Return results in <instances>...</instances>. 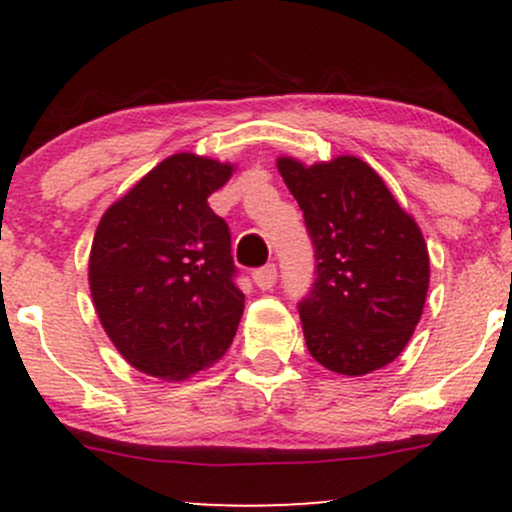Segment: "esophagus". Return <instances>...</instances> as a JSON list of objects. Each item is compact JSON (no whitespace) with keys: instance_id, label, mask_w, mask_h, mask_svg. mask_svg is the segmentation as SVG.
Returning a JSON list of instances; mask_svg holds the SVG:
<instances>
[{"instance_id":"34e87169","label":"esophagus","mask_w":512,"mask_h":512,"mask_svg":"<svg viewBox=\"0 0 512 512\" xmlns=\"http://www.w3.org/2000/svg\"><path fill=\"white\" fill-rule=\"evenodd\" d=\"M252 281L257 284V289H262V291L272 289V286L276 284V267H274V264H264L262 269H255V272H252Z\"/></svg>"}]
</instances>
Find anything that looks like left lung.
I'll return each instance as SVG.
<instances>
[{
	"label": "left lung",
	"mask_w": 512,
	"mask_h": 512,
	"mask_svg": "<svg viewBox=\"0 0 512 512\" xmlns=\"http://www.w3.org/2000/svg\"><path fill=\"white\" fill-rule=\"evenodd\" d=\"M315 245V284L298 305L310 356L339 375L373 373L402 354L424 313V233L356 156L305 166L276 158Z\"/></svg>",
	"instance_id": "1"
}]
</instances>
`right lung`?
<instances>
[{
  "mask_svg": "<svg viewBox=\"0 0 512 512\" xmlns=\"http://www.w3.org/2000/svg\"><path fill=\"white\" fill-rule=\"evenodd\" d=\"M233 170L190 151L168 156L96 228L93 308L120 356L151 378H192L236 337L245 296L233 284L231 233L207 202Z\"/></svg>",
  "mask_w": 512,
  "mask_h": 512,
  "instance_id": "obj_1",
  "label": "right lung"
}]
</instances>
